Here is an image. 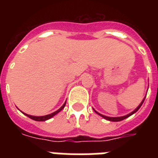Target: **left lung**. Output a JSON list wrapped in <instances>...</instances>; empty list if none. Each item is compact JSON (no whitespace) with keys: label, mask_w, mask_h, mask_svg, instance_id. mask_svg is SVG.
<instances>
[{"label":"left lung","mask_w":158,"mask_h":158,"mask_svg":"<svg viewBox=\"0 0 158 158\" xmlns=\"http://www.w3.org/2000/svg\"><path fill=\"white\" fill-rule=\"evenodd\" d=\"M145 98H146V96L144 97V98L143 99V101L141 102V103H140L139 105L138 106H137V108H135V110H133L132 112L129 113V114H128V115H123V116H118V117H110V116H106V115H102V114H100V113H99V112H98V111H97V110H94V111H95V112L97 113V114H98V115H101L102 117V118H104V119H106V120H110V121H115V122H116V121H120V120H125V119H126V118H128V117H129V116H130V115H132L133 114H135V113L136 112V111H137V110H139V109L140 107H141V106H142V104L143 103V102H144V100H145Z\"/></svg>","instance_id":"8db88e82"}]
</instances>
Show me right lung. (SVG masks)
I'll use <instances>...</instances> for the list:
<instances>
[{
	"mask_svg": "<svg viewBox=\"0 0 158 158\" xmlns=\"http://www.w3.org/2000/svg\"><path fill=\"white\" fill-rule=\"evenodd\" d=\"M65 103H66V101H65V102L63 104V106H62L60 108V109H58L57 110H56L55 112L51 113V114H48V115H42V116H35V115H28V114H26V113H23V111H22V112H23L25 115H27L28 117L31 118V119H32V120H36V121H45V120H49V119H51L52 117H53L54 115H56L57 113H59L60 111V110H61L64 107Z\"/></svg>",
	"mask_w": 158,
	"mask_h": 158,
	"instance_id": "right-lung-1",
	"label": "right lung"
}]
</instances>
